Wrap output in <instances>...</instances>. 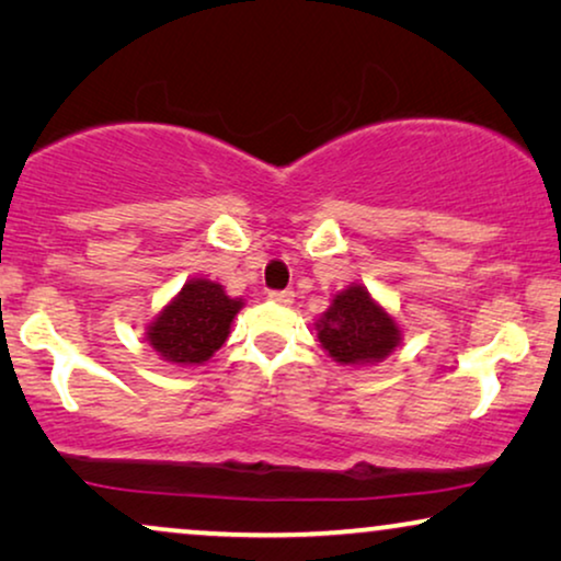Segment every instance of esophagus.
<instances>
[{
	"label": "esophagus",
	"instance_id": "obj_1",
	"mask_svg": "<svg viewBox=\"0 0 561 561\" xmlns=\"http://www.w3.org/2000/svg\"><path fill=\"white\" fill-rule=\"evenodd\" d=\"M267 298H271V301L278 304V306H290V304H294V290H273V294Z\"/></svg>",
	"mask_w": 561,
	"mask_h": 561
}]
</instances>
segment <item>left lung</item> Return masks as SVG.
<instances>
[{
  "instance_id": "1",
  "label": "left lung",
  "mask_w": 561,
  "mask_h": 561,
  "mask_svg": "<svg viewBox=\"0 0 561 561\" xmlns=\"http://www.w3.org/2000/svg\"><path fill=\"white\" fill-rule=\"evenodd\" d=\"M313 329L319 347L342 367L378 365L403 342V327L363 283L336 290Z\"/></svg>"
}]
</instances>
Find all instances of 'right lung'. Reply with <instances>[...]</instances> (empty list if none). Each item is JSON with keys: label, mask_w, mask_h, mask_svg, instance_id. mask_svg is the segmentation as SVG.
Returning <instances> with one entry per match:
<instances>
[{"label": "right lung", "mask_w": 561, "mask_h": 561, "mask_svg": "<svg viewBox=\"0 0 561 561\" xmlns=\"http://www.w3.org/2000/svg\"><path fill=\"white\" fill-rule=\"evenodd\" d=\"M242 306V298L227 296L221 283L191 278L145 324V342L163 363L179 367L204 365L227 342Z\"/></svg>", "instance_id": "right-lung-1"}]
</instances>
